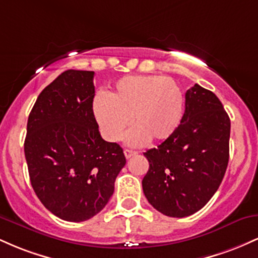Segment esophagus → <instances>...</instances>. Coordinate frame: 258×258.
I'll use <instances>...</instances> for the list:
<instances>
[{
    "instance_id": "34e87169",
    "label": "esophagus",
    "mask_w": 258,
    "mask_h": 258,
    "mask_svg": "<svg viewBox=\"0 0 258 258\" xmlns=\"http://www.w3.org/2000/svg\"><path fill=\"white\" fill-rule=\"evenodd\" d=\"M123 154H125L126 159H130V158H131V156L136 155V154H137V152H135V150H131V149H125V150H123Z\"/></svg>"
}]
</instances>
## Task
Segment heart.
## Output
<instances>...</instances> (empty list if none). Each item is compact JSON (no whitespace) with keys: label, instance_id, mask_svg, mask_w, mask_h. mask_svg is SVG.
I'll use <instances>...</instances> for the list:
<instances>
[{"label":"heart","instance_id":"1","mask_svg":"<svg viewBox=\"0 0 258 258\" xmlns=\"http://www.w3.org/2000/svg\"><path fill=\"white\" fill-rule=\"evenodd\" d=\"M93 112L109 141L116 142L131 125L127 142L139 146L149 141H165L177 131L184 112V97L179 86L162 76H127L119 80L106 96H97Z\"/></svg>","mask_w":258,"mask_h":258}]
</instances>
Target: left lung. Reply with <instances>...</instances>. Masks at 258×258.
<instances>
[{
	"label": "left lung",
	"mask_w": 258,
	"mask_h": 258,
	"mask_svg": "<svg viewBox=\"0 0 258 258\" xmlns=\"http://www.w3.org/2000/svg\"><path fill=\"white\" fill-rule=\"evenodd\" d=\"M230 120L214 92L195 84L185 93L182 122L170 138L144 153L143 191L170 217H186L217 191L229 160Z\"/></svg>",
	"instance_id": "8db88e82"
}]
</instances>
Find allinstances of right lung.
Returning a JSON list of instances; mask_svg holds the SVG:
<instances>
[{
    "instance_id": "add662e5",
    "label": "right lung",
    "mask_w": 258,
    "mask_h": 258,
    "mask_svg": "<svg viewBox=\"0 0 258 258\" xmlns=\"http://www.w3.org/2000/svg\"><path fill=\"white\" fill-rule=\"evenodd\" d=\"M94 72L67 70L41 92L26 126L24 153L43 206L69 222L104 209L126 158L100 136L93 114Z\"/></svg>"
}]
</instances>
